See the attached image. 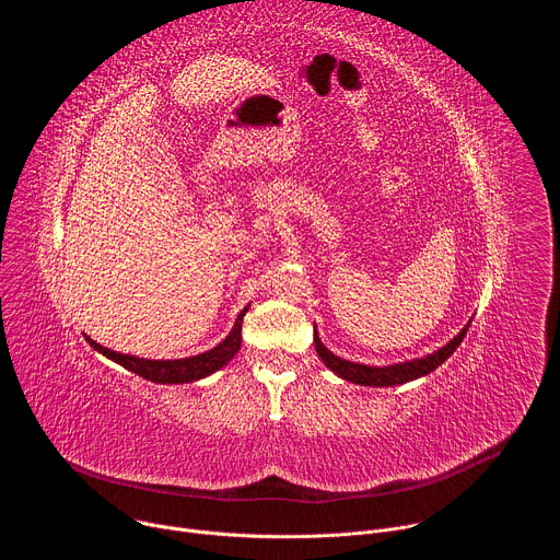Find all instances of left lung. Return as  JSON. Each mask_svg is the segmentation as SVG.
Here are the masks:
<instances>
[{"label": "left lung", "instance_id": "8db88e82", "mask_svg": "<svg viewBox=\"0 0 560 560\" xmlns=\"http://www.w3.org/2000/svg\"><path fill=\"white\" fill-rule=\"evenodd\" d=\"M467 335V326L447 343L443 346L441 350L423 357V359H415V361H404V363H394V365H383V368H376V365H363V363H352V361H346L337 354H332L324 343L322 339H318L316 330H314V350L316 354L322 357V361L341 378L346 381H352V383H359V385H370V387H387V385H401V383H408V381H415L419 376H425L430 374L432 370H436L443 361H447V357H452V352L460 346L463 337Z\"/></svg>", "mask_w": 560, "mask_h": 560}]
</instances>
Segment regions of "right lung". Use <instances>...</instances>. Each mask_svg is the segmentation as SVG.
I'll use <instances>...</instances> for the list:
<instances>
[{
	"label": "right lung",
	"mask_w": 560,
	"mask_h": 560,
	"mask_svg": "<svg viewBox=\"0 0 560 560\" xmlns=\"http://www.w3.org/2000/svg\"><path fill=\"white\" fill-rule=\"evenodd\" d=\"M248 312V305L242 310V314L236 316L234 328L230 330V335L212 350L197 354V357H188V359H175V361H152V359H139V357H130V354H121L115 350H108L104 346H100L97 341H93L91 337H86V341L102 352L104 357H108L110 361L124 365L126 370L152 381V383H190V381H199L217 370H221L236 352L242 348V322Z\"/></svg>",
	"instance_id": "add662e5"
}]
</instances>
